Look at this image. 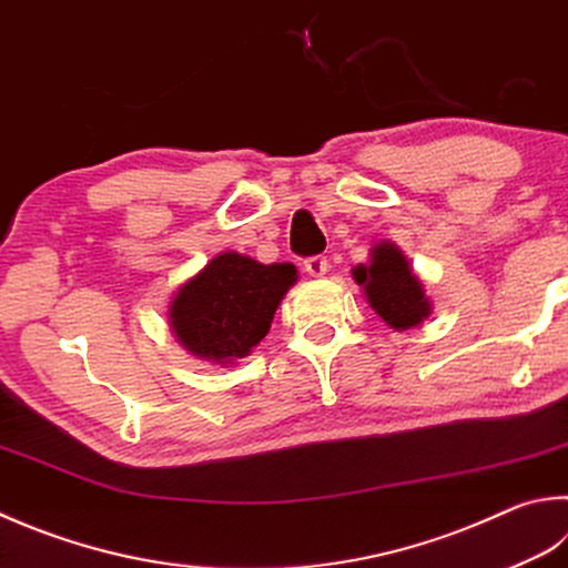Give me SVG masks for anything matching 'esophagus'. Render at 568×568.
Masks as SVG:
<instances>
[{"instance_id":"esophagus-1","label":"esophagus","mask_w":568,"mask_h":568,"mask_svg":"<svg viewBox=\"0 0 568 568\" xmlns=\"http://www.w3.org/2000/svg\"><path fill=\"white\" fill-rule=\"evenodd\" d=\"M304 270L308 276H324L328 272V260L324 254H316V256H308L304 262Z\"/></svg>"}]
</instances>
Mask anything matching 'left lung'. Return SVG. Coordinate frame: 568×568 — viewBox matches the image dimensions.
I'll return each instance as SVG.
<instances>
[{
    "mask_svg": "<svg viewBox=\"0 0 568 568\" xmlns=\"http://www.w3.org/2000/svg\"><path fill=\"white\" fill-rule=\"evenodd\" d=\"M353 280L363 286L368 304L395 331L420 326L430 316V298L410 270L405 254L390 242L371 250V264L353 266Z\"/></svg>",
    "mask_w": 568,
    "mask_h": 568,
    "instance_id": "1",
    "label": "left lung"
}]
</instances>
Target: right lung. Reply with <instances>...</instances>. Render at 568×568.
I'll use <instances>...</instances> for the list:
<instances>
[{"instance_id":"obj_1","label":"right lung","mask_w":568,"mask_h":568,"mask_svg":"<svg viewBox=\"0 0 568 568\" xmlns=\"http://www.w3.org/2000/svg\"><path fill=\"white\" fill-rule=\"evenodd\" d=\"M294 284V264H260L222 252L178 288L168 312L170 328L192 356L234 363L270 334L276 306Z\"/></svg>"}]
</instances>
